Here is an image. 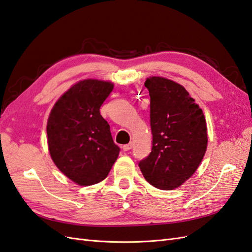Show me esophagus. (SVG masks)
<instances>
[{
  "label": "esophagus",
  "instance_id": "34e87169",
  "mask_svg": "<svg viewBox=\"0 0 252 252\" xmlns=\"http://www.w3.org/2000/svg\"><path fill=\"white\" fill-rule=\"evenodd\" d=\"M133 147V143H128L126 145H124L122 146V149H124L125 151H127V150H131Z\"/></svg>",
  "mask_w": 252,
  "mask_h": 252
}]
</instances>
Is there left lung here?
Instances as JSON below:
<instances>
[{"mask_svg": "<svg viewBox=\"0 0 252 252\" xmlns=\"http://www.w3.org/2000/svg\"><path fill=\"white\" fill-rule=\"evenodd\" d=\"M153 149L138 163L145 179L161 190H174L188 180L207 148L202 109L185 88L163 77H149Z\"/></svg>", "mask_w": 252, "mask_h": 252, "instance_id": "1", "label": "left lung"}]
</instances>
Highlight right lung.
Returning a JSON list of instances; mask_svg holds the SVG:
<instances>
[{"label": "right lung", "instance_id": "right-lung-1", "mask_svg": "<svg viewBox=\"0 0 252 252\" xmlns=\"http://www.w3.org/2000/svg\"><path fill=\"white\" fill-rule=\"evenodd\" d=\"M113 89L109 81H78L58 99L47 121L52 161L79 186L104 180L119 156L109 125L99 114Z\"/></svg>", "mask_w": 252, "mask_h": 252}]
</instances>
